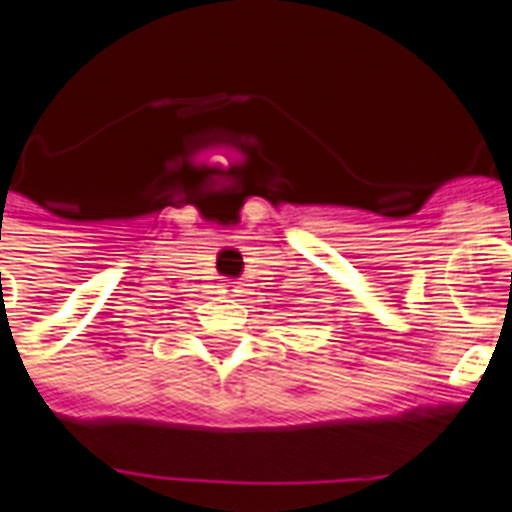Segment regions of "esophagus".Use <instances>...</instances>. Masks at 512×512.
<instances>
[{"label": "esophagus", "mask_w": 512, "mask_h": 512, "mask_svg": "<svg viewBox=\"0 0 512 512\" xmlns=\"http://www.w3.org/2000/svg\"><path fill=\"white\" fill-rule=\"evenodd\" d=\"M217 295L241 297V287H239V284H236V281H225V284H220V287H217Z\"/></svg>", "instance_id": "obj_1"}]
</instances>
